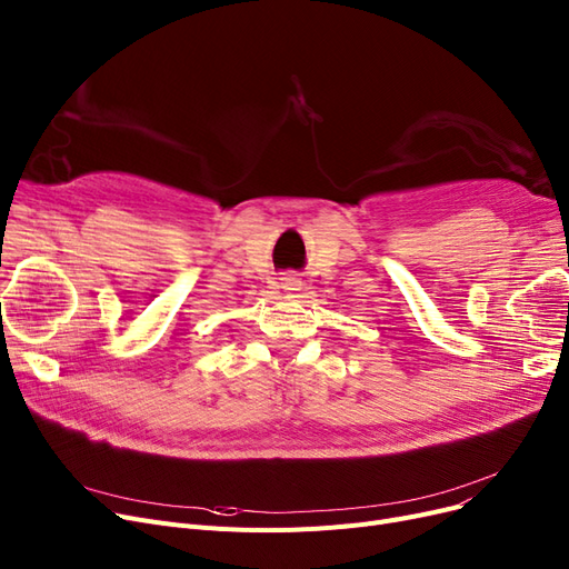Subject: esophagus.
I'll list each match as a JSON object with an SVG mask.
<instances>
[{"instance_id": "1", "label": "esophagus", "mask_w": 569, "mask_h": 569, "mask_svg": "<svg viewBox=\"0 0 569 569\" xmlns=\"http://www.w3.org/2000/svg\"><path fill=\"white\" fill-rule=\"evenodd\" d=\"M281 281H283V283H281V288H283V290H288V292L300 290V286H302V281L297 279V274H288V277H283Z\"/></svg>"}]
</instances>
